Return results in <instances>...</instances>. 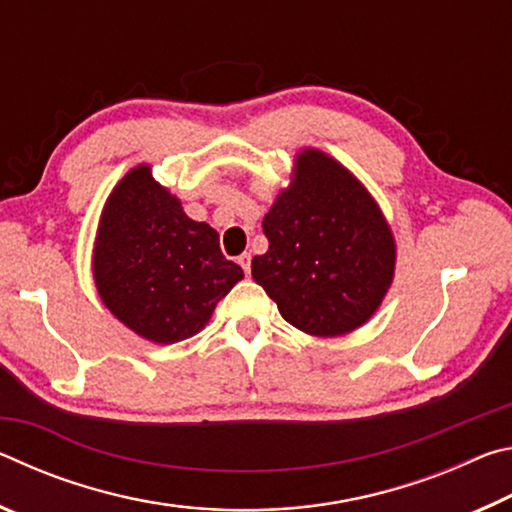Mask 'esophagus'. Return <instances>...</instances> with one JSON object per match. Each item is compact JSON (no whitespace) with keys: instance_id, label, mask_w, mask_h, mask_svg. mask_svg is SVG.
Here are the masks:
<instances>
[{"instance_id":"1","label":"esophagus","mask_w":512,"mask_h":512,"mask_svg":"<svg viewBox=\"0 0 512 512\" xmlns=\"http://www.w3.org/2000/svg\"><path fill=\"white\" fill-rule=\"evenodd\" d=\"M237 264H239L241 268H244V273H246V275L250 273V255H248V253L239 255V257H237Z\"/></svg>"}]
</instances>
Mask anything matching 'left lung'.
<instances>
[{"mask_svg":"<svg viewBox=\"0 0 512 512\" xmlns=\"http://www.w3.org/2000/svg\"><path fill=\"white\" fill-rule=\"evenodd\" d=\"M262 225L268 250L253 259V277L287 323L341 336L375 314L393 282L395 241L348 169L320 151H302L296 180Z\"/></svg>","mask_w":512,"mask_h":512,"instance_id":"left-lung-1","label":"left lung"}]
</instances>
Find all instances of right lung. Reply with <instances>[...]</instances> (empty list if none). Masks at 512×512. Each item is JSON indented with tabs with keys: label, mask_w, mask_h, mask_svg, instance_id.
Listing matches in <instances>:
<instances>
[{
	"label": "right lung",
	"mask_w": 512,
	"mask_h": 512,
	"mask_svg": "<svg viewBox=\"0 0 512 512\" xmlns=\"http://www.w3.org/2000/svg\"><path fill=\"white\" fill-rule=\"evenodd\" d=\"M244 277L225 259L219 232L192 221L176 196L137 167L103 207L94 280L121 323L155 343L201 332L225 293Z\"/></svg>",
	"instance_id": "add662e5"
}]
</instances>
